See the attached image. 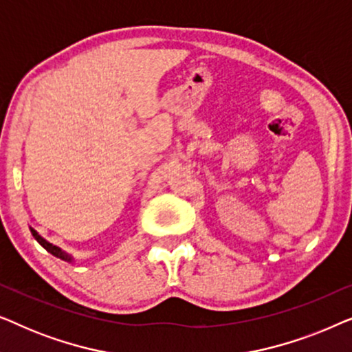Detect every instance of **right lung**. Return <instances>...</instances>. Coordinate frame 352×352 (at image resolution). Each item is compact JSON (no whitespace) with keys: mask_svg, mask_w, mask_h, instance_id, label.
Instances as JSON below:
<instances>
[{"mask_svg":"<svg viewBox=\"0 0 352 352\" xmlns=\"http://www.w3.org/2000/svg\"><path fill=\"white\" fill-rule=\"evenodd\" d=\"M30 232H32V235L33 237H35V240L38 243L41 245L43 248L46 250L47 253H51L52 256H56V258H59V259H62V261H65V263H74L75 261V258L72 256L70 253H67L65 250H62L60 247H57V245H54V243H51V242H47V240L45 239V237H41L40 234L36 232L35 229L33 228H30Z\"/></svg>","mask_w":352,"mask_h":352,"instance_id":"add662e5","label":"right lung"}]
</instances>
